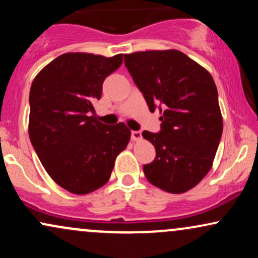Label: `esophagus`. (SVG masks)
Instances as JSON below:
<instances>
[{"label":"esophagus","instance_id":"obj_1","mask_svg":"<svg viewBox=\"0 0 258 258\" xmlns=\"http://www.w3.org/2000/svg\"><path fill=\"white\" fill-rule=\"evenodd\" d=\"M131 139L133 142H138L142 139V132L141 131H132L131 132Z\"/></svg>","mask_w":258,"mask_h":258}]
</instances>
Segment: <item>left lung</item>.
<instances>
[{"label": "left lung", "instance_id": "1", "mask_svg": "<svg viewBox=\"0 0 258 258\" xmlns=\"http://www.w3.org/2000/svg\"><path fill=\"white\" fill-rule=\"evenodd\" d=\"M125 65L149 110L159 105L161 114V131L142 133L156 150L144 174L167 193H185L211 170L223 131L214 79L177 49L130 53Z\"/></svg>", "mask_w": 258, "mask_h": 258}]
</instances>
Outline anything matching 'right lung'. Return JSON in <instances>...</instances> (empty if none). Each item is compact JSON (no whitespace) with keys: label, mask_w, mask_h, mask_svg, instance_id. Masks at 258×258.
<instances>
[{"label":"right lung","mask_w":258,"mask_h":258,"mask_svg":"<svg viewBox=\"0 0 258 258\" xmlns=\"http://www.w3.org/2000/svg\"><path fill=\"white\" fill-rule=\"evenodd\" d=\"M122 54L64 53L47 64L30 90L29 136L49 177L73 194L85 195L110 178L131 131L123 122L104 125L94 115L104 80Z\"/></svg>","instance_id":"obj_1"}]
</instances>
